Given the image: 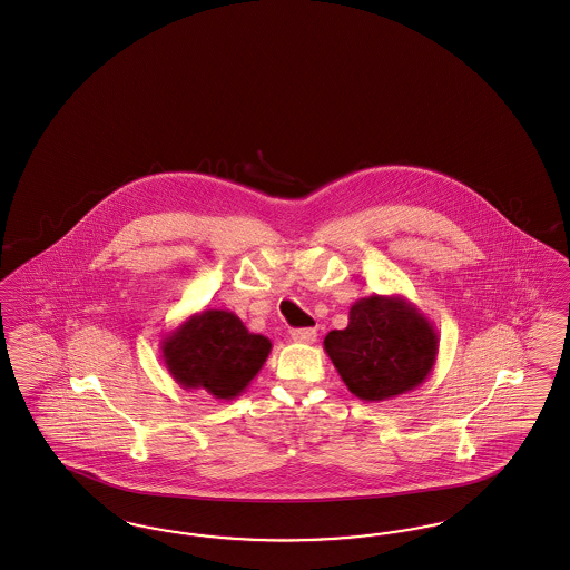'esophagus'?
Wrapping results in <instances>:
<instances>
[{"mask_svg": "<svg viewBox=\"0 0 570 570\" xmlns=\"http://www.w3.org/2000/svg\"><path fill=\"white\" fill-rule=\"evenodd\" d=\"M292 341L294 343H304V345H311L317 341V332L313 327H297L292 332Z\"/></svg>", "mask_w": 570, "mask_h": 570, "instance_id": "1", "label": "esophagus"}]
</instances>
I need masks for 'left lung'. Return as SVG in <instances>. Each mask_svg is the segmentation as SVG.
Returning <instances> with one entry per match:
<instances>
[{
	"label": "left lung",
	"mask_w": 570,
	"mask_h": 570,
	"mask_svg": "<svg viewBox=\"0 0 570 570\" xmlns=\"http://www.w3.org/2000/svg\"><path fill=\"white\" fill-rule=\"evenodd\" d=\"M323 348L353 396L383 402L420 387L439 355V332L404 296L360 297L345 330H332Z\"/></svg>",
	"instance_id": "left-lung-1"
}]
</instances>
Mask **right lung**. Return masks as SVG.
<instances>
[{"instance_id": "1", "label": "right lung", "mask_w": 570, "mask_h": 570, "mask_svg": "<svg viewBox=\"0 0 570 570\" xmlns=\"http://www.w3.org/2000/svg\"><path fill=\"white\" fill-rule=\"evenodd\" d=\"M271 338L253 334L232 311L194 313L161 338V360L183 390L234 400L262 371Z\"/></svg>"}]
</instances>
